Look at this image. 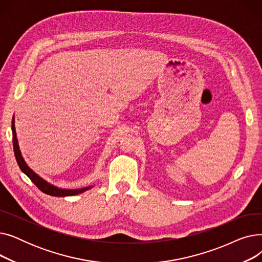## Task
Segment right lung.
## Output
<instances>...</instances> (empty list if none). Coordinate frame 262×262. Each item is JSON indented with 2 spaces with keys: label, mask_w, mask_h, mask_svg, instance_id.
Masks as SVG:
<instances>
[{
  "label": "right lung",
  "mask_w": 262,
  "mask_h": 262,
  "mask_svg": "<svg viewBox=\"0 0 262 262\" xmlns=\"http://www.w3.org/2000/svg\"><path fill=\"white\" fill-rule=\"evenodd\" d=\"M11 129H12V144H13V152H15V156L17 159V162L19 164V167L21 169V171L26 174L27 176L30 177V180L37 186V188L42 191L43 193L52 195V196H72V195H76L79 193H82L86 190L90 189L91 187H86V188H81V189H74V190H68V189H60L55 187L51 184H49L48 182H46L45 180H42L40 176H38L33 170H31V168L27 166L25 163L21 152L19 149V145H18V140H17V135H16V129H15V121L12 119V125H11Z\"/></svg>",
  "instance_id": "right-lung-1"
}]
</instances>
